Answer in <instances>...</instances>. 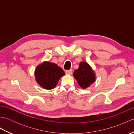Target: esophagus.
<instances>
[{"label":"esophagus","instance_id":"1","mask_svg":"<svg viewBox=\"0 0 134 134\" xmlns=\"http://www.w3.org/2000/svg\"><path fill=\"white\" fill-rule=\"evenodd\" d=\"M65 74L67 75H71L72 74V70H69L65 71Z\"/></svg>","mask_w":134,"mask_h":134}]
</instances>
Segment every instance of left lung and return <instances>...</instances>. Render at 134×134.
<instances>
[{
    "instance_id": "1",
    "label": "left lung",
    "mask_w": 134,
    "mask_h": 134,
    "mask_svg": "<svg viewBox=\"0 0 134 134\" xmlns=\"http://www.w3.org/2000/svg\"><path fill=\"white\" fill-rule=\"evenodd\" d=\"M74 76L77 81L79 86L82 89H86L95 81L96 76L89 64L86 62H82L79 67L74 72Z\"/></svg>"
}]
</instances>
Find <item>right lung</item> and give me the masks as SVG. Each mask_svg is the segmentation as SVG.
<instances>
[{
  "instance_id": "add662e5",
  "label": "right lung",
  "mask_w": 134,
  "mask_h": 134,
  "mask_svg": "<svg viewBox=\"0 0 134 134\" xmlns=\"http://www.w3.org/2000/svg\"><path fill=\"white\" fill-rule=\"evenodd\" d=\"M64 75L62 68L53 63L44 62L36 67L35 78L37 83L44 89L55 88L62 76Z\"/></svg>"
}]
</instances>
